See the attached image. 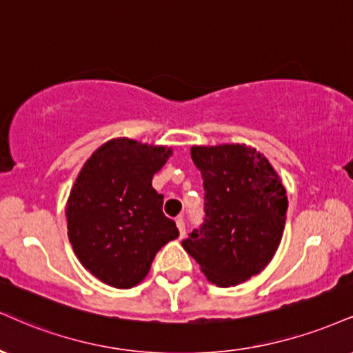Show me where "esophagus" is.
Returning a JSON list of instances; mask_svg holds the SVG:
<instances>
[{
	"instance_id": "obj_1",
	"label": "esophagus",
	"mask_w": 353,
	"mask_h": 353,
	"mask_svg": "<svg viewBox=\"0 0 353 353\" xmlns=\"http://www.w3.org/2000/svg\"><path fill=\"white\" fill-rule=\"evenodd\" d=\"M176 225H177V228H179L181 239H182V236L185 235V222H184V219H182V217H177V220H176Z\"/></svg>"
}]
</instances>
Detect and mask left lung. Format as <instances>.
Listing matches in <instances>:
<instances>
[{
	"mask_svg": "<svg viewBox=\"0 0 353 353\" xmlns=\"http://www.w3.org/2000/svg\"><path fill=\"white\" fill-rule=\"evenodd\" d=\"M203 179V215L182 246L220 288L236 286L271 261L281 241L288 197L261 152L245 144L192 146Z\"/></svg>",
	"mask_w": 353,
	"mask_h": 353,
	"instance_id": "8db88e82",
	"label": "left lung"
}]
</instances>
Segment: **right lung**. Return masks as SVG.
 <instances>
[{
	"mask_svg": "<svg viewBox=\"0 0 353 353\" xmlns=\"http://www.w3.org/2000/svg\"><path fill=\"white\" fill-rule=\"evenodd\" d=\"M171 156L164 146L118 138L105 143L80 171L67 202V227L80 263L105 284L133 288L156 253L179 236L163 214L151 181Z\"/></svg>",
	"mask_w": 353,
	"mask_h": 353,
	"instance_id": "obj_1",
	"label": "right lung"
}]
</instances>
